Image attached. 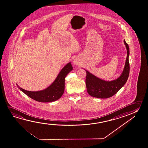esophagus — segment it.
I'll use <instances>...</instances> for the list:
<instances>
[{
	"mask_svg": "<svg viewBox=\"0 0 148 148\" xmlns=\"http://www.w3.org/2000/svg\"><path fill=\"white\" fill-rule=\"evenodd\" d=\"M73 63L75 64V65H79V61L77 59L75 58L73 60Z\"/></svg>",
	"mask_w": 148,
	"mask_h": 148,
	"instance_id": "obj_1",
	"label": "esophagus"
}]
</instances>
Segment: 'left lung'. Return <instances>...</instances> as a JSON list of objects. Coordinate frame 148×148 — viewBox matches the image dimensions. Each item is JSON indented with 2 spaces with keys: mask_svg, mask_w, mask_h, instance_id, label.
I'll use <instances>...</instances> for the list:
<instances>
[{
  "mask_svg": "<svg viewBox=\"0 0 148 148\" xmlns=\"http://www.w3.org/2000/svg\"><path fill=\"white\" fill-rule=\"evenodd\" d=\"M124 43L127 50V57L123 70L119 77L114 80L106 81L103 80L86 70L87 75L86 84L88 94L93 97L106 99L112 97L125 84L130 73V64L128 57L130 55L129 46L125 40Z\"/></svg>",
  "mask_w": 148,
  "mask_h": 148,
  "instance_id": "1",
  "label": "left lung"
}]
</instances>
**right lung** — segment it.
Instances as JSON below:
<instances>
[{"label": "right lung", "mask_w": 148, "mask_h": 148, "mask_svg": "<svg viewBox=\"0 0 148 148\" xmlns=\"http://www.w3.org/2000/svg\"><path fill=\"white\" fill-rule=\"evenodd\" d=\"M73 70L71 63L64 66L59 73L55 80L49 87L39 91H29L22 89L16 84L18 89L32 99L39 102H54L59 99L64 93L65 78Z\"/></svg>", "instance_id": "obj_1"}]
</instances>
